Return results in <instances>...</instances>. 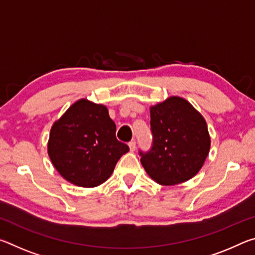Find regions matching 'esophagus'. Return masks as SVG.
Returning <instances> with one entry per match:
<instances>
[{
  "instance_id": "34e87169",
  "label": "esophagus",
  "mask_w": 255,
  "mask_h": 255,
  "mask_svg": "<svg viewBox=\"0 0 255 255\" xmlns=\"http://www.w3.org/2000/svg\"><path fill=\"white\" fill-rule=\"evenodd\" d=\"M128 146H129V149H130V152H133V150L136 149V141L135 140H131L130 143L128 144Z\"/></svg>"
}]
</instances>
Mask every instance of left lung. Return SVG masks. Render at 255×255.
I'll use <instances>...</instances> for the list:
<instances>
[{
    "instance_id": "1",
    "label": "left lung",
    "mask_w": 255,
    "mask_h": 255,
    "mask_svg": "<svg viewBox=\"0 0 255 255\" xmlns=\"http://www.w3.org/2000/svg\"><path fill=\"white\" fill-rule=\"evenodd\" d=\"M153 146L140 162L152 180L175 185L195 176L210 149L206 120L189 101L170 97L149 108Z\"/></svg>"
}]
</instances>
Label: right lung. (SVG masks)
Returning a JSON list of instances; mask_svg holds the SVG:
<instances>
[{"mask_svg":"<svg viewBox=\"0 0 255 255\" xmlns=\"http://www.w3.org/2000/svg\"><path fill=\"white\" fill-rule=\"evenodd\" d=\"M47 149L64 179L94 188L110 178L129 147L116 138V124L106 106L80 99L51 126Z\"/></svg>","mask_w":255,"mask_h":255,"instance_id":"obj_1","label":"right lung"}]
</instances>
